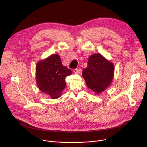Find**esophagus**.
<instances>
[{
  "label": "esophagus",
  "mask_w": 147,
  "mask_h": 147,
  "mask_svg": "<svg viewBox=\"0 0 147 147\" xmlns=\"http://www.w3.org/2000/svg\"><path fill=\"white\" fill-rule=\"evenodd\" d=\"M73 72L74 73H76V74H78L79 73H80V70L78 69H74L73 70Z\"/></svg>",
  "instance_id": "obj_1"
}]
</instances>
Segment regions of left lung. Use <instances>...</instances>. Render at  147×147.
I'll use <instances>...</instances> for the list:
<instances>
[{
  "label": "left lung",
  "instance_id": "1",
  "mask_svg": "<svg viewBox=\"0 0 147 147\" xmlns=\"http://www.w3.org/2000/svg\"><path fill=\"white\" fill-rule=\"evenodd\" d=\"M114 71L113 64L98 53L89 57L87 67L82 75L87 87L98 94L111 85Z\"/></svg>",
  "mask_w": 147,
  "mask_h": 147
}]
</instances>
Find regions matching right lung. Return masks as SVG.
Listing matches in <instances>:
<instances>
[{
  "label": "right lung",
  "mask_w": 147,
  "mask_h": 147,
  "mask_svg": "<svg viewBox=\"0 0 147 147\" xmlns=\"http://www.w3.org/2000/svg\"><path fill=\"white\" fill-rule=\"evenodd\" d=\"M72 73L62 65L58 55H52L38 61L36 67V78L38 88L52 99L60 97L65 87V79Z\"/></svg>",
  "instance_id": "1"
}]
</instances>
